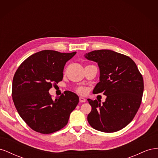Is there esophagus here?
I'll use <instances>...</instances> for the list:
<instances>
[{
	"mask_svg": "<svg viewBox=\"0 0 158 158\" xmlns=\"http://www.w3.org/2000/svg\"><path fill=\"white\" fill-rule=\"evenodd\" d=\"M85 101H86V99H85V98L80 97V103H84V102H85Z\"/></svg>",
	"mask_w": 158,
	"mask_h": 158,
	"instance_id": "1",
	"label": "esophagus"
}]
</instances>
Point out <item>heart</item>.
<instances>
[{
  "label": "heart",
  "mask_w": 158,
  "mask_h": 158,
  "mask_svg": "<svg viewBox=\"0 0 158 158\" xmlns=\"http://www.w3.org/2000/svg\"><path fill=\"white\" fill-rule=\"evenodd\" d=\"M78 92L80 94H84L85 92H86V89H85L84 88H80L78 89Z\"/></svg>",
  "instance_id": "heart-1"
}]
</instances>
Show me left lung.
<instances>
[{"label":"left lung","mask_w":158,"mask_h":158,"mask_svg":"<svg viewBox=\"0 0 158 158\" xmlns=\"http://www.w3.org/2000/svg\"><path fill=\"white\" fill-rule=\"evenodd\" d=\"M84 56L98 63L99 69V82L93 93L103 92L107 96L102 103L88 99L92 106L88 121L99 131H120L132 121L140 107L144 91L142 76L130 57L114 51H93Z\"/></svg>","instance_id":"8db88e82"}]
</instances>
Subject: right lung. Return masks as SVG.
<instances>
[{
	"mask_svg": "<svg viewBox=\"0 0 158 158\" xmlns=\"http://www.w3.org/2000/svg\"><path fill=\"white\" fill-rule=\"evenodd\" d=\"M76 53L41 51L28 57L16 70L12 81V99L20 116L33 131L50 134L68 123L79 97L65 91L52 99L49 90L63 80L64 65Z\"/></svg>",
	"mask_w": 158,
	"mask_h": 158,
	"instance_id": "1",
	"label": "right lung"
}]
</instances>
